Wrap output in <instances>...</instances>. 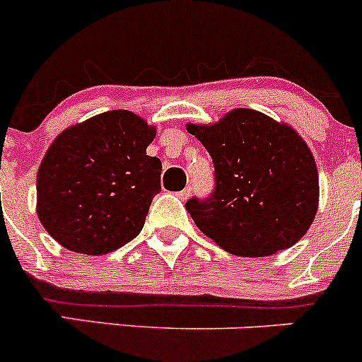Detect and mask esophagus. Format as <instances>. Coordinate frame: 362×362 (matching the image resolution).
I'll use <instances>...</instances> for the list:
<instances>
[{
	"label": "esophagus",
	"mask_w": 362,
	"mask_h": 362,
	"mask_svg": "<svg viewBox=\"0 0 362 362\" xmlns=\"http://www.w3.org/2000/svg\"><path fill=\"white\" fill-rule=\"evenodd\" d=\"M177 196H178V198H180V199H187L189 196H191V187H189V185H187V187H185V189H182V191H178Z\"/></svg>",
	"instance_id": "esophagus-1"
}]
</instances>
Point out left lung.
<instances>
[{"instance_id": "left-lung-1", "label": "left lung", "mask_w": 362, "mask_h": 362, "mask_svg": "<svg viewBox=\"0 0 362 362\" xmlns=\"http://www.w3.org/2000/svg\"><path fill=\"white\" fill-rule=\"evenodd\" d=\"M211 156L210 198L185 203L192 221L222 249L262 257L303 238L319 206V173L291 126L236 108L210 126L187 124Z\"/></svg>"}]
</instances>
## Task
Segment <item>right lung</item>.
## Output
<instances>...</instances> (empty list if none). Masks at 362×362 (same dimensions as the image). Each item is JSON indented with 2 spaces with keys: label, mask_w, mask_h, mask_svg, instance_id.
<instances>
[{
  "label": "right lung",
  "mask_w": 362,
  "mask_h": 362,
  "mask_svg": "<svg viewBox=\"0 0 362 362\" xmlns=\"http://www.w3.org/2000/svg\"><path fill=\"white\" fill-rule=\"evenodd\" d=\"M156 127L110 110L64 129L36 177V214L68 250L101 255L141 231L160 191V160L147 156Z\"/></svg>",
  "instance_id": "obj_1"
}]
</instances>
